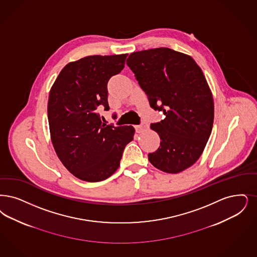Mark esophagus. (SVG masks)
<instances>
[{"mask_svg": "<svg viewBox=\"0 0 257 257\" xmlns=\"http://www.w3.org/2000/svg\"><path fill=\"white\" fill-rule=\"evenodd\" d=\"M148 126L146 124H141V125H136L135 126V129H136V132L137 133H142L143 131H144L145 129H147Z\"/></svg>", "mask_w": 257, "mask_h": 257, "instance_id": "esophagus-1", "label": "esophagus"}]
</instances>
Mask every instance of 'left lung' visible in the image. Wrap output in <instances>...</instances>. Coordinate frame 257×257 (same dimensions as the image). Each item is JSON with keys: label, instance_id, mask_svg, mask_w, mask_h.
<instances>
[{"label": "left lung", "instance_id": "8db88e82", "mask_svg": "<svg viewBox=\"0 0 257 257\" xmlns=\"http://www.w3.org/2000/svg\"><path fill=\"white\" fill-rule=\"evenodd\" d=\"M127 65L135 73L151 108L165 118L151 123L161 145L148 154L156 168L179 173L194 165L211 134L212 94L193 58L168 48L133 52Z\"/></svg>", "mask_w": 257, "mask_h": 257}]
</instances>
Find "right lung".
<instances>
[{
  "mask_svg": "<svg viewBox=\"0 0 257 257\" xmlns=\"http://www.w3.org/2000/svg\"><path fill=\"white\" fill-rule=\"evenodd\" d=\"M126 54L92 55L69 63L52 86L48 117L52 144L64 166L86 182H101L118 168L133 126L102 123L107 84L122 71Z\"/></svg>",
  "mask_w": 257,
  "mask_h": 257,
  "instance_id": "obj_1",
  "label": "right lung"
}]
</instances>
